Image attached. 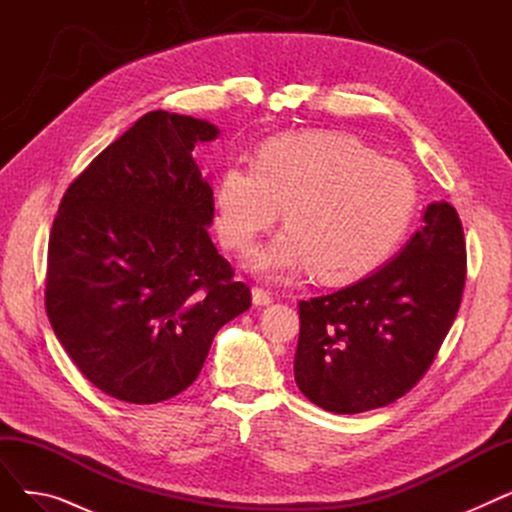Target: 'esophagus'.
<instances>
[{
    "mask_svg": "<svg viewBox=\"0 0 512 512\" xmlns=\"http://www.w3.org/2000/svg\"><path fill=\"white\" fill-rule=\"evenodd\" d=\"M274 301V297H272V292L270 290H265V288H261V286H255L253 288V305H270Z\"/></svg>",
    "mask_w": 512,
    "mask_h": 512,
    "instance_id": "1",
    "label": "esophagus"
}]
</instances>
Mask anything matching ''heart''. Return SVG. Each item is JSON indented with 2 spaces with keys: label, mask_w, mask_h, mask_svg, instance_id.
<instances>
[{
  "label": "heart",
  "mask_w": 512,
  "mask_h": 512,
  "mask_svg": "<svg viewBox=\"0 0 512 512\" xmlns=\"http://www.w3.org/2000/svg\"><path fill=\"white\" fill-rule=\"evenodd\" d=\"M284 205L288 228L251 257L288 280L315 267L324 282H353L384 263L417 209V180L353 134L311 130L265 141L255 164L230 161L215 182V228L247 253Z\"/></svg>",
  "instance_id": "b5f03b06"
}]
</instances>
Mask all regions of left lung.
I'll return each instance as SVG.
<instances>
[{"label":"left lung","instance_id":"8db88e82","mask_svg":"<svg viewBox=\"0 0 512 512\" xmlns=\"http://www.w3.org/2000/svg\"><path fill=\"white\" fill-rule=\"evenodd\" d=\"M467 247L456 209L427 205L423 226L378 272L299 303L294 380L313 405L353 415L405 396L432 367L459 313Z\"/></svg>","mask_w":512,"mask_h":512}]
</instances>
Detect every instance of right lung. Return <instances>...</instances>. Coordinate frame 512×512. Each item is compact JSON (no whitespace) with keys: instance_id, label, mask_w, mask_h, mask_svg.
Masks as SVG:
<instances>
[{"instance_id":"1","label":"right lung","mask_w":512,"mask_h":512,"mask_svg":"<svg viewBox=\"0 0 512 512\" xmlns=\"http://www.w3.org/2000/svg\"><path fill=\"white\" fill-rule=\"evenodd\" d=\"M218 132L145 114L74 178L51 226L49 324L95 388L132 405L191 386L213 336L251 307L207 232L213 191L193 149Z\"/></svg>"}]
</instances>
